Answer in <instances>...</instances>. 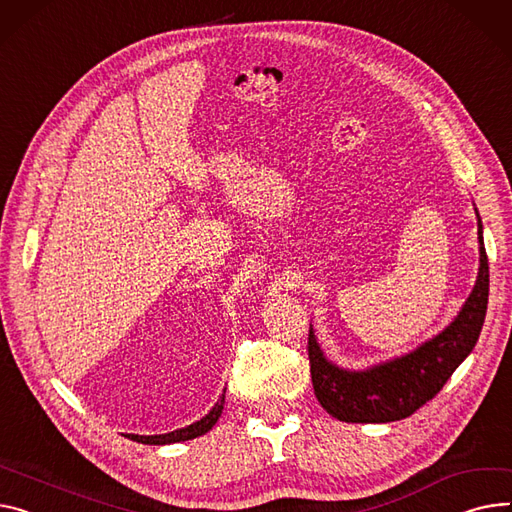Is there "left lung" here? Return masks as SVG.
<instances>
[{"label": "left lung", "instance_id": "obj_1", "mask_svg": "<svg viewBox=\"0 0 512 512\" xmlns=\"http://www.w3.org/2000/svg\"><path fill=\"white\" fill-rule=\"evenodd\" d=\"M478 241L480 271L469 298L445 329L416 350L366 370H348L325 358L313 327L309 329L313 389L327 414L352 424L395 422L412 416L445 387L457 366L475 348L486 319L490 269L480 214Z\"/></svg>", "mask_w": 512, "mask_h": 512}]
</instances>
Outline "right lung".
Instances as JSON below:
<instances>
[{"label": "right lung", "instance_id": "right-lung-1", "mask_svg": "<svg viewBox=\"0 0 512 512\" xmlns=\"http://www.w3.org/2000/svg\"><path fill=\"white\" fill-rule=\"evenodd\" d=\"M226 393V391H224ZM224 410V395L216 401V405L210 410V414L203 416L201 420L185 426V428H179V430H173V432H166V434H152V436H142V434H127V438L135 440V442H142V445H173V442H183V440H191V438H197L201 434H206L214 428V424L218 422L220 414Z\"/></svg>", "mask_w": 512, "mask_h": 512}]
</instances>
